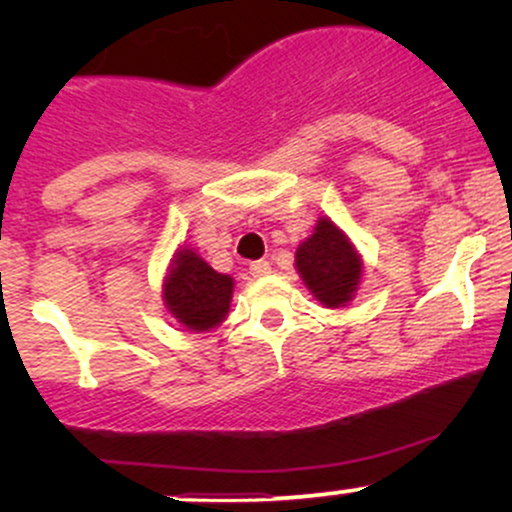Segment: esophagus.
<instances>
[{
  "mask_svg": "<svg viewBox=\"0 0 512 512\" xmlns=\"http://www.w3.org/2000/svg\"><path fill=\"white\" fill-rule=\"evenodd\" d=\"M269 272H272V264H269L267 260H257L250 264V274L252 276H267Z\"/></svg>",
  "mask_w": 512,
  "mask_h": 512,
  "instance_id": "obj_1",
  "label": "esophagus"
}]
</instances>
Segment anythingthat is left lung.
<instances>
[{"mask_svg":"<svg viewBox=\"0 0 512 512\" xmlns=\"http://www.w3.org/2000/svg\"><path fill=\"white\" fill-rule=\"evenodd\" d=\"M296 272L322 308H346L363 279V257L330 216H320L313 233L298 245Z\"/></svg>","mask_w":512,"mask_h":512,"instance_id":"8db88e82","label":"left lung"}]
</instances>
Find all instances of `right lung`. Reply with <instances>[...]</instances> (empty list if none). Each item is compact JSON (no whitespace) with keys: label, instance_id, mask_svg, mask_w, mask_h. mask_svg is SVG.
Wrapping results in <instances>:
<instances>
[{"label":"right lung","instance_id":"1","mask_svg":"<svg viewBox=\"0 0 512 512\" xmlns=\"http://www.w3.org/2000/svg\"><path fill=\"white\" fill-rule=\"evenodd\" d=\"M236 281L219 274L202 255L182 243L161 279L168 315L190 332H211L228 317Z\"/></svg>","mask_w":512,"mask_h":512}]
</instances>
